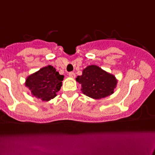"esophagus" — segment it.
Masks as SVG:
<instances>
[{
    "mask_svg": "<svg viewBox=\"0 0 155 155\" xmlns=\"http://www.w3.org/2000/svg\"><path fill=\"white\" fill-rule=\"evenodd\" d=\"M68 75L71 78H75V74L74 73V72H72V71H71V72H69Z\"/></svg>",
    "mask_w": 155,
    "mask_h": 155,
    "instance_id": "esophagus-1",
    "label": "esophagus"
}]
</instances>
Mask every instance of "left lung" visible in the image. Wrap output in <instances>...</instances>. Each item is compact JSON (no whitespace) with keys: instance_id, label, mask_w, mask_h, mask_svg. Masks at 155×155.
<instances>
[{"instance_id":"obj_1","label":"left lung","mask_w":155,"mask_h":155,"mask_svg":"<svg viewBox=\"0 0 155 155\" xmlns=\"http://www.w3.org/2000/svg\"><path fill=\"white\" fill-rule=\"evenodd\" d=\"M76 81L81 84V91L84 95L95 99L109 96L114 93L117 80L114 75L104 71L96 65H90L78 75Z\"/></svg>"}]
</instances>
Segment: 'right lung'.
I'll return each mask as SVG.
<instances>
[{"label": "right lung", "instance_id": "add662e5", "mask_svg": "<svg viewBox=\"0 0 155 155\" xmlns=\"http://www.w3.org/2000/svg\"><path fill=\"white\" fill-rule=\"evenodd\" d=\"M63 80L64 75H60L55 68L48 65L28 75L25 86L35 97L47 102L56 97L62 86Z\"/></svg>", "mask_w": 155, "mask_h": 155}]
</instances>
